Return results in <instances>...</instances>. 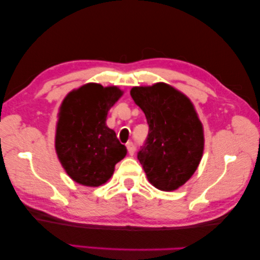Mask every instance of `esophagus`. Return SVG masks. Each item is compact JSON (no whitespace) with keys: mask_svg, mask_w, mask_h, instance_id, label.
Listing matches in <instances>:
<instances>
[{"mask_svg":"<svg viewBox=\"0 0 260 260\" xmlns=\"http://www.w3.org/2000/svg\"><path fill=\"white\" fill-rule=\"evenodd\" d=\"M126 148H127V153H129L130 155H134L135 154V144L133 142H129L126 144Z\"/></svg>","mask_w":260,"mask_h":260,"instance_id":"esophagus-1","label":"esophagus"}]
</instances>
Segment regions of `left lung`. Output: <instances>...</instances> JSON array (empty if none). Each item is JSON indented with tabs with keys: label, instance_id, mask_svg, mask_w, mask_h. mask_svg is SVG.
Wrapping results in <instances>:
<instances>
[{
	"label": "left lung",
	"instance_id": "obj_1",
	"mask_svg": "<svg viewBox=\"0 0 260 260\" xmlns=\"http://www.w3.org/2000/svg\"><path fill=\"white\" fill-rule=\"evenodd\" d=\"M145 114L148 136L137 158L156 189L174 191L193 175L204 152V130L192 102L165 83L130 91Z\"/></svg>",
	"mask_w": 260,
	"mask_h": 260
}]
</instances>
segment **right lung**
I'll return each mask as SVG.
<instances>
[{"instance_id":"1","label":"right lung","mask_w":260,"mask_h":260,"mask_svg":"<svg viewBox=\"0 0 260 260\" xmlns=\"http://www.w3.org/2000/svg\"><path fill=\"white\" fill-rule=\"evenodd\" d=\"M122 94L116 86L88 83L62 102L55 150L68 175L79 184H104L114 174L115 165L126 155V147L106 124L108 110Z\"/></svg>"}]
</instances>
